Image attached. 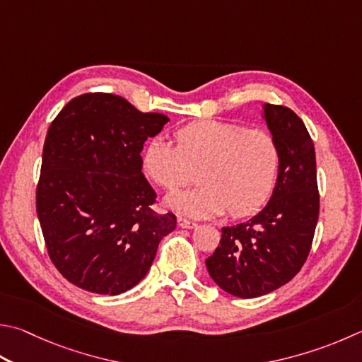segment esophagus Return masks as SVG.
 <instances>
[{"instance_id":"1","label":"esophagus","mask_w":362,"mask_h":362,"mask_svg":"<svg viewBox=\"0 0 362 362\" xmlns=\"http://www.w3.org/2000/svg\"><path fill=\"white\" fill-rule=\"evenodd\" d=\"M177 223H179V226L183 229H193L198 226V223L188 220V218H183V216H179V218H177Z\"/></svg>"}]
</instances>
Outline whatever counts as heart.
Masks as SVG:
<instances>
[{"label": "heart", "instance_id": "b5f03b06", "mask_svg": "<svg viewBox=\"0 0 362 362\" xmlns=\"http://www.w3.org/2000/svg\"><path fill=\"white\" fill-rule=\"evenodd\" d=\"M174 139L175 147L153 137L141 153L142 173L168 189L192 182L196 169L199 185L169 194V209L202 218L225 210L247 216L266 206L280 173V148L269 131L201 120L177 129Z\"/></svg>", "mask_w": 362, "mask_h": 362}]
</instances>
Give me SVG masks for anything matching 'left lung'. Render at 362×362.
<instances>
[{
    "instance_id": "left-lung-1",
    "label": "left lung",
    "mask_w": 362,
    "mask_h": 362,
    "mask_svg": "<svg viewBox=\"0 0 362 362\" xmlns=\"http://www.w3.org/2000/svg\"><path fill=\"white\" fill-rule=\"evenodd\" d=\"M262 118L280 148L274 193L253 218L221 228L220 245L206 259L215 284L242 299L272 293L300 271L320 214L315 147L304 122L267 103Z\"/></svg>"
}]
</instances>
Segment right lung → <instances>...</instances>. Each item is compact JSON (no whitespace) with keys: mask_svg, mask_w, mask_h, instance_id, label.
<instances>
[{"mask_svg":"<svg viewBox=\"0 0 362 362\" xmlns=\"http://www.w3.org/2000/svg\"><path fill=\"white\" fill-rule=\"evenodd\" d=\"M169 118L122 96L87 93L55 117L42 150L36 210L55 267L72 285L115 296L146 277L175 215L152 210L141 168L148 137Z\"/></svg>","mask_w":362,"mask_h":362,"instance_id":"add662e5","label":"right lung"}]
</instances>
